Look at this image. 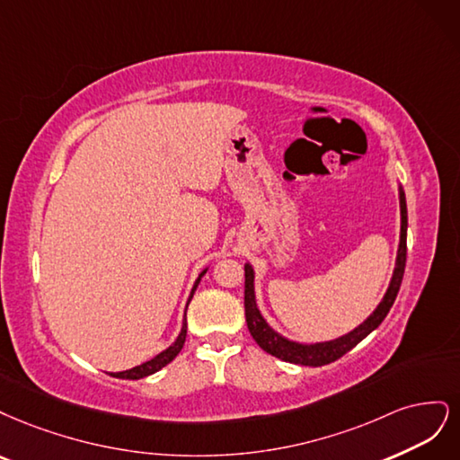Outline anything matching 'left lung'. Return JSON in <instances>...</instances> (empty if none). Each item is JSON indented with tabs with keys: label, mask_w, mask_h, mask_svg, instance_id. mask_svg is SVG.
I'll list each match as a JSON object with an SVG mask.
<instances>
[{
	"label": "left lung",
	"mask_w": 460,
	"mask_h": 460,
	"mask_svg": "<svg viewBox=\"0 0 460 460\" xmlns=\"http://www.w3.org/2000/svg\"><path fill=\"white\" fill-rule=\"evenodd\" d=\"M399 210H402V231H399V248H397V258H395V268L390 280V287L384 294L382 302L376 305V309L370 314L359 327H355L344 336H338L334 340H327V342H315V344H300L294 342V340L285 338L273 331L268 321L263 319L260 314L258 304H256V292H254V268L250 263H244V311H246V324L252 338L256 340V344L275 358L296 363V365H305V367H321L329 365L336 359L342 358L349 349L358 346L363 338H367L378 324L388 315L390 307L395 302V296L402 287L403 273H405V260H407V202H405V192L399 187Z\"/></svg>",
	"instance_id": "1"
}]
</instances>
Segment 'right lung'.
<instances>
[{"label": "right lung", "instance_id": "add662e5", "mask_svg": "<svg viewBox=\"0 0 460 460\" xmlns=\"http://www.w3.org/2000/svg\"><path fill=\"white\" fill-rule=\"evenodd\" d=\"M206 271H208V270H204L199 275V279L195 280V287H192V290H190L187 305H189L192 294H195V290H197V287L200 283V279L204 277ZM185 338H187V307H185V317H183V324H181V332H180V336L175 338V342L170 348H166L164 351H160L156 358L145 361L143 365H137V367H133L129 370H122V373H111V376H114V378H128V380H139V378H145V376H149V375H155L156 370H160L162 367H166L170 361L175 359V355L181 351V348L185 344Z\"/></svg>", "mask_w": 460, "mask_h": 460}]
</instances>
